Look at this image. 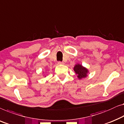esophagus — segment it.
I'll return each mask as SVG.
<instances>
[{
	"label": "esophagus",
	"instance_id": "esophagus-1",
	"mask_svg": "<svg viewBox=\"0 0 124 124\" xmlns=\"http://www.w3.org/2000/svg\"><path fill=\"white\" fill-rule=\"evenodd\" d=\"M58 64H60V65H62V64H64V62H60V61H59V62H58Z\"/></svg>",
	"mask_w": 124,
	"mask_h": 124
}]
</instances>
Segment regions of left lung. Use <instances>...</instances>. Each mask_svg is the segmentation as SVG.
I'll list each match as a JSON object with an SVG mask.
<instances>
[{"instance_id": "left-lung-1", "label": "left lung", "mask_w": 124, "mask_h": 124, "mask_svg": "<svg viewBox=\"0 0 124 124\" xmlns=\"http://www.w3.org/2000/svg\"><path fill=\"white\" fill-rule=\"evenodd\" d=\"M74 70L77 75H78L79 79L85 78L87 76L88 70L86 68L83 67L81 65H79V64L75 65L74 68Z\"/></svg>"}]
</instances>
